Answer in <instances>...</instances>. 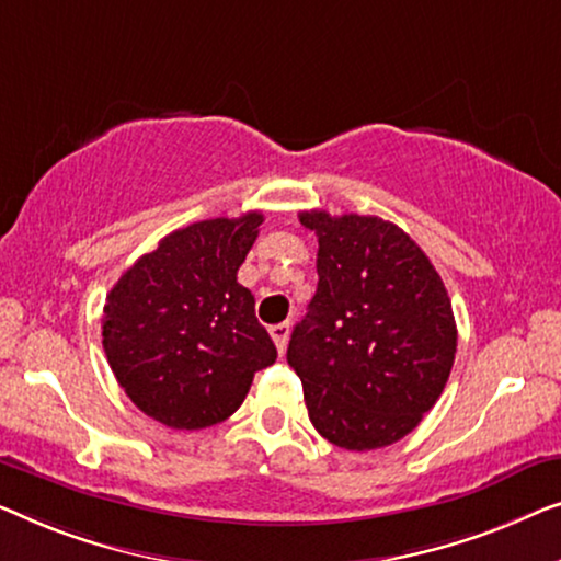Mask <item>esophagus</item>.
<instances>
[{
  "label": "esophagus",
  "instance_id": "esophagus-1",
  "mask_svg": "<svg viewBox=\"0 0 561 561\" xmlns=\"http://www.w3.org/2000/svg\"><path fill=\"white\" fill-rule=\"evenodd\" d=\"M270 335H272L274 345H277V351L284 353V348H287V341H289V322H277V325H272Z\"/></svg>",
  "mask_w": 561,
  "mask_h": 561
}]
</instances>
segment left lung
<instances>
[{
  "instance_id": "obj_1",
  "label": "left lung",
  "mask_w": 561,
  "mask_h": 561,
  "mask_svg": "<svg viewBox=\"0 0 561 561\" xmlns=\"http://www.w3.org/2000/svg\"><path fill=\"white\" fill-rule=\"evenodd\" d=\"M318 236V291L287 363L314 430L366 453L407 437L437 404L457 351L453 305L427 254L378 216L299 213Z\"/></svg>"
}]
</instances>
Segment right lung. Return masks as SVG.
<instances>
[{
  "label": "right lung",
  "mask_w": 561,
  "mask_h": 561,
  "mask_svg": "<svg viewBox=\"0 0 561 561\" xmlns=\"http://www.w3.org/2000/svg\"><path fill=\"white\" fill-rule=\"evenodd\" d=\"M264 216L178 228L139 256L106 295L101 335L116 381L164 427L203 430L243 404L256 370L277 360L236 282Z\"/></svg>",
  "instance_id": "add662e5"
}]
</instances>
